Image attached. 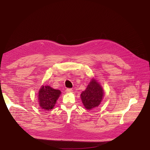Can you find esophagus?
<instances>
[{
	"label": "esophagus",
	"instance_id": "esophagus-1",
	"mask_svg": "<svg viewBox=\"0 0 150 150\" xmlns=\"http://www.w3.org/2000/svg\"><path fill=\"white\" fill-rule=\"evenodd\" d=\"M66 93H71V92H72V89H70V88H67V89L66 90Z\"/></svg>",
	"mask_w": 150,
	"mask_h": 150
}]
</instances>
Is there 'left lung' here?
Instances as JSON below:
<instances>
[{"instance_id": "obj_1", "label": "left lung", "mask_w": 150, "mask_h": 150, "mask_svg": "<svg viewBox=\"0 0 150 150\" xmlns=\"http://www.w3.org/2000/svg\"><path fill=\"white\" fill-rule=\"evenodd\" d=\"M103 90L96 80L92 78L87 88L81 93L82 103L86 109L91 110L99 106L103 97Z\"/></svg>"}]
</instances>
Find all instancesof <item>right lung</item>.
<instances>
[{
	"label": "right lung",
	"mask_w": 150,
	"mask_h": 150,
	"mask_svg": "<svg viewBox=\"0 0 150 150\" xmlns=\"http://www.w3.org/2000/svg\"><path fill=\"white\" fill-rule=\"evenodd\" d=\"M39 106L45 111L52 109L58 99L61 91L54 89L49 86H42L38 93Z\"/></svg>",
	"instance_id": "right-lung-1"
}]
</instances>
